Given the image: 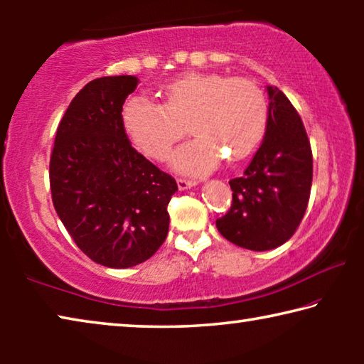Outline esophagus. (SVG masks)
Segmentation results:
<instances>
[{
	"label": "esophagus",
	"instance_id": "34e87169",
	"mask_svg": "<svg viewBox=\"0 0 364 364\" xmlns=\"http://www.w3.org/2000/svg\"><path fill=\"white\" fill-rule=\"evenodd\" d=\"M197 183H199V181H196V180H186V178H178V180H176L178 189H180V191H186V189H189V188H193V186H196Z\"/></svg>",
	"mask_w": 364,
	"mask_h": 364
}]
</instances>
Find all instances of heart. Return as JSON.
<instances>
[{"mask_svg": "<svg viewBox=\"0 0 364 364\" xmlns=\"http://www.w3.org/2000/svg\"><path fill=\"white\" fill-rule=\"evenodd\" d=\"M164 104L134 96L122 110L133 144L152 159H164L188 125L194 138L170 156V165L188 175L217 167L223 157L237 164L263 139L268 104L258 85L218 73H186L162 88Z\"/></svg>", "mask_w": 364, "mask_h": 364, "instance_id": "obj_1", "label": "heart"}]
</instances>
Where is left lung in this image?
Wrapping results in <instances>:
<instances>
[{
  "instance_id": "obj_1",
  "label": "left lung",
  "mask_w": 364,
  "mask_h": 364,
  "mask_svg": "<svg viewBox=\"0 0 364 364\" xmlns=\"http://www.w3.org/2000/svg\"><path fill=\"white\" fill-rule=\"evenodd\" d=\"M268 123L260 147L241 178L230 181L232 204L217 220L221 236L263 252L292 237L304 218L313 180V157L304 123L286 95L267 86Z\"/></svg>"
}]
</instances>
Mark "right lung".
Here are the masks:
<instances>
[{"label": "right lung", "instance_id": "obj_1", "mask_svg": "<svg viewBox=\"0 0 364 364\" xmlns=\"http://www.w3.org/2000/svg\"><path fill=\"white\" fill-rule=\"evenodd\" d=\"M136 85L133 75L85 85L59 123L49 162L60 221L85 255L109 268H130L156 254L178 191L128 141L122 107Z\"/></svg>", "mask_w": 364, "mask_h": 364}]
</instances>
